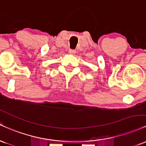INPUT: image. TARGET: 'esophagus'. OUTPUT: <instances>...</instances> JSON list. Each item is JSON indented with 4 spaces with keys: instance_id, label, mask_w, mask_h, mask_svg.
<instances>
[{
    "instance_id": "esophagus-1",
    "label": "esophagus",
    "mask_w": 146,
    "mask_h": 146,
    "mask_svg": "<svg viewBox=\"0 0 146 146\" xmlns=\"http://www.w3.org/2000/svg\"><path fill=\"white\" fill-rule=\"evenodd\" d=\"M75 53H76V51H75L74 50H69V54H74Z\"/></svg>"
}]
</instances>
